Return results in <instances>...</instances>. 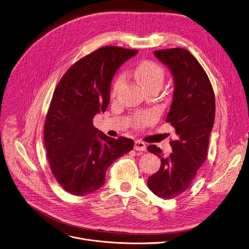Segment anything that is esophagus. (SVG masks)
Instances as JSON below:
<instances>
[{
    "mask_svg": "<svg viewBox=\"0 0 249 249\" xmlns=\"http://www.w3.org/2000/svg\"><path fill=\"white\" fill-rule=\"evenodd\" d=\"M134 149L139 151H144L146 149V144L142 141H135L134 142Z\"/></svg>",
    "mask_w": 249,
    "mask_h": 249,
    "instance_id": "34e87169",
    "label": "esophagus"
}]
</instances>
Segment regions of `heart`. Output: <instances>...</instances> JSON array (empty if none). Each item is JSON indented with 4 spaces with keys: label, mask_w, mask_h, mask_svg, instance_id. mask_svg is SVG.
<instances>
[{
    "label": "heart",
    "mask_w": 249,
    "mask_h": 249,
    "mask_svg": "<svg viewBox=\"0 0 249 249\" xmlns=\"http://www.w3.org/2000/svg\"><path fill=\"white\" fill-rule=\"evenodd\" d=\"M133 74L139 80L145 89L151 87H159L161 88L163 85V82L165 79V71L162 66L157 64L153 61H143L137 65L134 70ZM124 75H120L113 85L112 89V96L116 97L119 91L122 89L123 85L124 84ZM154 120V115L152 113H143L141 115H137L134 120L133 124L135 126L142 127L151 124Z\"/></svg>",
    "instance_id": "obj_1"
}]
</instances>
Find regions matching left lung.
<instances>
[{
	"label": "left lung",
	"instance_id": "8db88e82",
	"mask_svg": "<svg viewBox=\"0 0 249 249\" xmlns=\"http://www.w3.org/2000/svg\"><path fill=\"white\" fill-rule=\"evenodd\" d=\"M153 53L173 78L172 104L166 122L176 129L178 139L170 143L173 152L169 157H164L156 145L147 147L161 161L159 170L148 177L147 186L157 197L172 199L191 186L207 158L214 122V94L207 73L187 49Z\"/></svg>",
	"mask_w": 249,
	"mask_h": 249
}]
</instances>
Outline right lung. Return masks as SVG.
<instances>
[{"instance_id":"right-lung-1","label":"right lung","mask_w":249,"mask_h":249,"mask_svg":"<svg viewBox=\"0 0 249 249\" xmlns=\"http://www.w3.org/2000/svg\"><path fill=\"white\" fill-rule=\"evenodd\" d=\"M137 50L101 47L72 65L57 84L46 116L44 145L52 173L70 194L85 196L106 182V172L134 142L109 137L93 125L109 103L117 70Z\"/></svg>"}]
</instances>
